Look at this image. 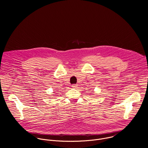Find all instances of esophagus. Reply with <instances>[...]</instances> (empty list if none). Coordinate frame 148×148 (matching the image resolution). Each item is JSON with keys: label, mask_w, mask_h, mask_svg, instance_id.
I'll return each instance as SVG.
<instances>
[{"label": "esophagus", "mask_w": 148, "mask_h": 148, "mask_svg": "<svg viewBox=\"0 0 148 148\" xmlns=\"http://www.w3.org/2000/svg\"><path fill=\"white\" fill-rule=\"evenodd\" d=\"M77 84H73L72 85V88H77Z\"/></svg>", "instance_id": "34e87169"}]
</instances>
